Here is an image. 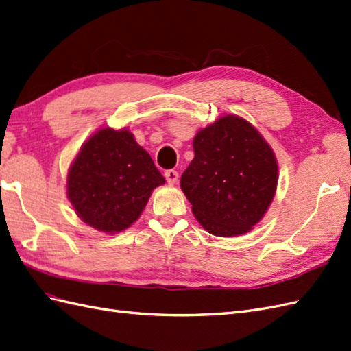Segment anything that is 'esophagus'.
I'll list each match as a JSON object with an SVG mask.
<instances>
[{"instance_id": "obj_1", "label": "esophagus", "mask_w": 351, "mask_h": 351, "mask_svg": "<svg viewBox=\"0 0 351 351\" xmlns=\"http://www.w3.org/2000/svg\"><path fill=\"white\" fill-rule=\"evenodd\" d=\"M165 178H166V181H167L169 185H175L178 182L179 175H178L176 170L170 169V170H166V172H165Z\"/></svg>"}]
</instances>
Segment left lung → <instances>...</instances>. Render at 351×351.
<instances>
[{
    "label": "left lung",
    "mask_w": 351,
    "mask_h": 351,
    "mask_svg": "<svg viewBox=\"0 0 351 351\" xmlns=\"http://www.w3.org/2000/svg\"><path fill=\"white\" fill-rule=\"evenodd\" d=\"M181 188L200 226L218 237L246 234L264 218L277 190L273 148L247 120L219 117L197 132Z\"/></svg>",
    "instance_id": "1"
}]
</instances>
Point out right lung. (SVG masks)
<instances>
[{"label": "right lung", "mask_w": 351, "mask_h": 351, "mask_svg": "<svg viewBox=\"0 0 351 351\" xmlns=\"http://www.w3.org/2000/svg\"><path fill=\"white\" fill-rule=\"evenodd\" d=\"M165 182L129 129L101 128L71 163L66 195L88 227L117 234L138 221L154 188Z\"/></svg>", "instance_id": "1"}]
</instances>
